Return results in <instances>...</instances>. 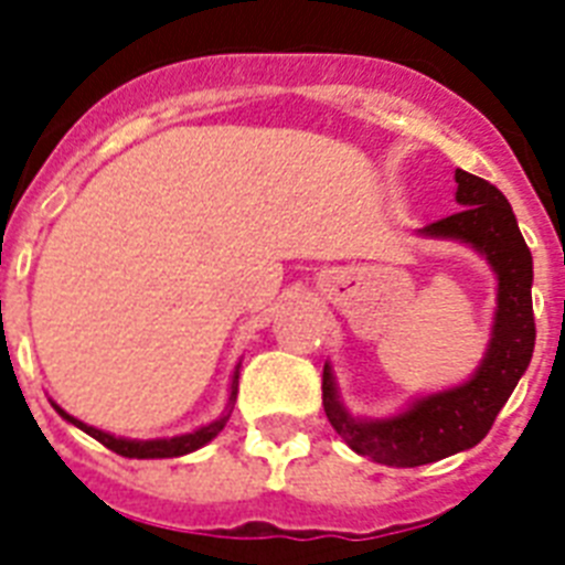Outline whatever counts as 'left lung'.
<instances>
[{
  "label": "left lung",
  "mask_w": 565,
  "mask_h": 565,
  "mask_svg": "<svg viewBox=\"0 0 565 565\" xmlns=\"http://www.w3.org/2000/svg\"><path fill=\"white\" fill-rule=\"evenodd\" d=\"M460 211L425 225L430 237H455L472 243L487 255L499 275V310L492 343L481 370L463 386L428 395L402 416L384 422H358L337 402L334 377L322 372V404L328 422L358 455L384 466H422L478 446L490 434L492 422L531 363L536 340L534 260L516 225L513 207L490 181L457 170Z\"/></svg>",
  "instance_id": "left-lung-1"
}]
</instances>
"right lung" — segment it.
<instances>
[{
	"label": "right lung",
	"mask_w": 565,
	"mask_h": 565,
	"mask_svg": "<svg viewBox=\"0 0 565 565\" xmlns=\"http://www.w3.org/2000/svg\"><path fill=\"white\" fill-rule=\"evenodd\" d=\"M234 390H237V375H234V386H231V402H234ZM55 411L64 416L66 422H73L75 428H82L84 434H90L93 439H99L102 446L110 448V451H117V455L122 457H181V455H190V451H195V448H202L204 443H211L216 434H220L222 428H225V422H228L231 413H225V416H220L216 422H211V425H204V428L193 430V434H184V437H172V439H146V443H137V439H117L110 437V434H105V430H96L90 428V425H84V422L73 419L70 413L61 411L55 404Z\"/></svg>",
	"instance_id": "add662e5"
}]
</instances>
